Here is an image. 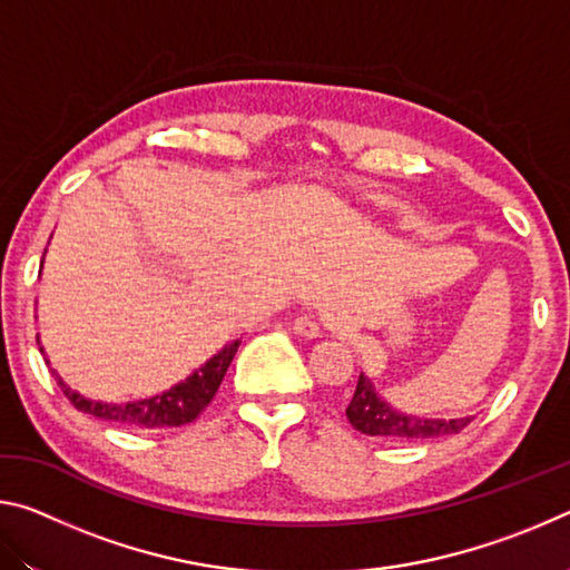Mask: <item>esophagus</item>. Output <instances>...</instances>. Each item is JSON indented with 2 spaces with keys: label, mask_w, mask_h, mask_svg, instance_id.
Returning a JSON list of instances; mask_svg holds the SVG:
<instances>
[{
  "label": "esophagus",
  "mask_w": 570,
  "mask_h": 570,
  "mask_svg": "<svg viewBox=\"0 0 570 570\" xmlns=\"http://www.w3.org/2000/svg\"><path fill=\"white\" fill-rule=\"evenodd\" d=\"M294 332L298 336H306V340H316L322 334V326L314 316H298V320H294Z\"/></svg>",
  "instance_id": "34e87169"
}]
</instances>
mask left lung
<instances>
[{
  "label": "left lung",
  "mask_w": 570,
  "mask_h": 570,
  "mask_svg": "<svg viewBox=\"0 0 570 570\" xmlns=\"http://www.w3.org/2000/svg\"><path fill=\"white\" fill-rule=\"evenodd\" d=\"M346 420L352 422L354 430L362 435L390 440V442H412V440H435L458 435L468 428L472 417H458V420H424L414 417V414H404L392 410L377 392L374 384L360 374L356 380L354 397L346 407Z\"/></svg>",
  "instance_id": "obj_1"
}]
</instances>
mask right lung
Here are the masks:
<instances>
[{
    "label": "right lung",
    "mask_w": 570,
    "mask_h": 570,
    "mask_svg": "<svg viewBox=\"0 0 570 570\" xmlns=\"http://www.w3.org/2000/svg\"><path fill=\"white\" fill-rule=\"evenodd\" d=\"M238 340L226 344L218 354L210 356V360L190 374L188 380H183L176 387L168 392L156 394L150 400H138V402H125V404H105V402H92L85 400L82 394L67 387V384L57 377V384L67 400L72 402L75 410L85 414H92L98 420H108L115 424H125V428H140V430H160V428H180V424H188L204 412L210 400L216 397V392L224 382L228 364L234 362L238 352Z\"/></svg>",
    "instance_id": "obj_1"
}]
</instances>
